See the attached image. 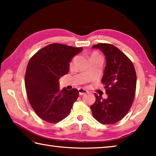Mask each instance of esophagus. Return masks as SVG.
<instances>
[{
	"mask_svg": "<svg viewBox=\"0 0 156 156\" xmlns=\"http://www.w3.org/2000/svg\"><path fill=\"white\" fill-rule=\"evenodd\" d=\"M78 92H79V94H80V96H83V95L88 93L87 91L85 90V89H82V88L78 89Z\"/></svg>",
	"mask_w": 156,
	"mask_h": 156,
	"instance_id": "34e87169",
	"label": "esophagus"
}]
</instances>
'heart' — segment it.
Returning a JSON list of instances; mask_svg holds the SVG:
<instances>
[{
  "instance_id": "heart-1",
  "label": "heart",
  "mask_w": 156,
  "mask_h": 156,
  "mask_svg": "<svg viewBox=\"0 0 156 156\" xmlns=\"http://www.w3.org/2000/svg\"><path fill=\"white\" fill-rule=\"evenodd\" d=\"M96 56H100L98 54H97V53H93V54H91V57H96Z\"/></svg>"
}]
</instances>
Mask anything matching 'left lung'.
Listing matches in <instances>:
<instances>
[{
    "mask_svg": "<svg viewBox=\"0 0 156 156\" xmlns=\"http://www.w3.org/2000/svg\"><path fill=\"white\" fill-rule=\"evenodd\" d=\"M103 53L106 58L102 83L107 98L95 94L96 102L90 107L94 118L103 125L120 121L128 113L136 94V73L131 60L111 44L99 43L92 47Z\"/></svg>",
    "mask_w": 156,
    "mask_h": 156,
    "instance_id": "left-lung-1",
    "label": "left lung"
}]
</instances>
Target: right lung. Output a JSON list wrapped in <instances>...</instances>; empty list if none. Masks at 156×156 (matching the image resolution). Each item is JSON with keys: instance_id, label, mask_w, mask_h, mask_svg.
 <instances>
[{"instance_id": "add662e5", "label": "right lung", "mask_w": 156, "mask_h": 156, "mask_svg": "<svg viewBox=\"0 0 156 156\" xmlns=\"http://www.w3.org/2000/svg\"><path fill=\"white\" fill-rule=\"evenodd\" d=\"M82 50V47L54 43L37 51L29 61L26 92L31 107L43 120L56 123L69 114L78 91L60 90L58 81L69 72V62Z\"/></svg>"}]
</instances>
